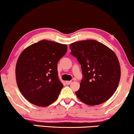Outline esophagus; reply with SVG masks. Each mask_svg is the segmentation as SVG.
Here are the masks:
<instances>
[{
	"label": "esophagus",
	"mask_w": 134,
	"mask_h": 134,
	"mask_svg": "<svg viewBox=\"0 0 134 134\" xmlns=\"http://www.w3.org/2000/svg\"><path fill=\"white\" fill-rule=\"evenodd\" d=\"M65 82L67 85H70V84L71 83V81H66Z\"/></svg>",
	"instance_id": "obj_1"
}]
</instances>
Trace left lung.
I'll return each instance as SVG.
<instances>
[{
	"label": "left lung",
	"mask_w": 134,
	"mask_h": 134,
	"mask_svg": "<svg viewBox=\"0 0 134 134\" xmlns=\"http://www.w3.org/2000/svg\"><path fill=\"white\" fill-rule=\"evenodd\" d=\"M71 54L77 58L83 79L75 94L86 104L96 105L114 94L120 79V66L114 52L93 40L70 44Z\"/></svg>",
	"instance_id": "obj_1"
}]
</instances>
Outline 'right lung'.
I'll return each mask as SVG.
<instances>
[{"label":"right lung","mask_w":134,"mask_h":134,"mask_svg":"<svg viewBox=\"0 0 134 134\" xmlns=\"http://www.w3.org/2000/svg\"><path fill=\"white\" fill-rule=\"evenodd\" d=\"M66 52L67 44L43 40L20 54L16 81L21 94L30 103L46 107L57 99L63 87L58 76L57 63Z\"/></svg>","instance_id":"obj_1"}]
</instances>
